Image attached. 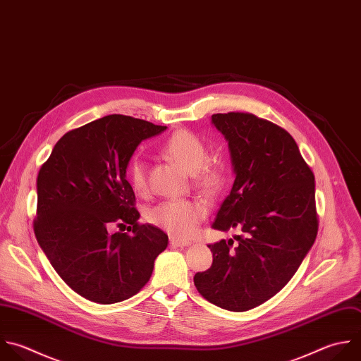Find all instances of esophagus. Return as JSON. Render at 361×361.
I'll list each match as a JSON object with an SVG mask.
<instances>
[{
  "instance_id": "1",
  "label": "esophagus",
  "mask_w": 361,
  "mask_h": 361,
  "mask_svg": "<svg viewBox=\"0 0 361 361\" xmlns=\"http://www.w3.org/2000/svg\"><path fill=\"white\" fill-rule=\"evenodd\" d=\"M169 243H171V245H173V247H188V245L192 244L190 241L179 240V238H175V237H171V238H169Z\"/></svg>"
}]
</instances>
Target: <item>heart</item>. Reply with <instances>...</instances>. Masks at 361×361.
Masks as SVG:
<instances>
[{"mask_svg":"<svg viewBox=\"0 0 361 361\" xmlns=\"http://www.w3.org/2000/svg\"><path fill=\"white\" fill-rule=\"evenodd\" d=\"M159 152L192 172L193 183L203 192L214 193L223 186L224 165L221 159L207 157L203 141L192 131L178 130L172 133L159 147ZM127 176L135 193H147L148 182L144 161L140 158L131 159L127 168ZM206 214L207 207L199 200L171 199L148 209L147 220L173 237L188 238L195 233L197 224Z\"/></svg>","mask_w":361,"mask_h":361,"instance_id":"1","label":"heart"}]
</instances>
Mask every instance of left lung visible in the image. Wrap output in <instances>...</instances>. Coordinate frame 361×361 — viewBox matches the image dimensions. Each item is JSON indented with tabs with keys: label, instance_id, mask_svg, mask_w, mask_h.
Returning a JSON list of instances; mask_svg holds the SVG:
<instances>
[{
	"label": "left lung",
	"instance_id": "1",
	"mask_svg": "<svg viewBox=\"0 0 361 361\" xmlns=\"http://www.w3.org/2000/svg\"><path fill=\"white\" fill-rule=\"evenodd\" d=\"M228 141L235 179L213 228H240L209 244L212 267L193 278L199 293L227 310L252 309L278 293L314 243V175L292 135L251 113L213 114Z\"/></svg>",
	"mask_w": 361,
	"mask_h": 361
}]
</instances>
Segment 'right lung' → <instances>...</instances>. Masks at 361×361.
<instances>
[{
    "label": "right lung",
    "instance_id": "1",
    "mask_svg": "<svg viewBox=\"0 0 361 361\" xmlns=\"http://www.w3.org/2000/svg\"><path fill=\"white\" fill-rule=\"evenodd\" d=\"M113 114L66 133L37 180V240L59 276L80 296L110 305L149 281L168 235L138 223L127 165L142 140L165 131ZM129 224L130 233L122 228ZM113 226L121 231L112 233Z\"/></svg>",
    "mask_w": 361,
    "mask_h": 361
}]
</instances>
